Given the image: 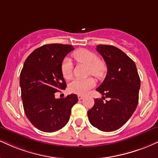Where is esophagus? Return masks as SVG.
Listing matches in <instances>:
<instances>
[{"mask_svg": "<svg viewBox=\"0 0 158 158\" xmlns=\"http://www.w3.org/2000/svg\"><path fill=\"white\" fill-rule=\"evenodd\" d=\"M83 98H84V96H81V95H78V98H79V100H81Z\"/></svg>", "mask_w": 158, "mask_h": 158, "instance_id": "esophagus-1", "label": "esophagus"}]
</instances>
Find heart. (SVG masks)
Masks as SVG:
<instances>
[{
	"label": "heart",
	"instance_id": "obj_1",
	"mask_svg": "<svg viewBox=\"0 0 158 158\" xmlns=\"http://www.w3.org/2000/svg\"><path fill=\"white\" fill-rule=\"evenodd\" d=\"M77 62L88 66V73L96 78H102L105 74L107 67L104 62L98 59V56L92 51L81 48L74 51L72 54ZM63 77L65 79H71L73 75V64L68 59H64L61 65ZM95 86V81L93 78L85 79H75L70 83L69 91L79 95L86 94L91 88Z\"/></svg>",
	"mask_w": 158,
	"mask_h": 158
}]
</instances>
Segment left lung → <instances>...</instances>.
I'll return each instance as SVG.
<instances>
[{
  "label": "left lung",
  "instance_id": "1",
  "mask_svg": "<svg viewBox=\"0 0 158 158\" xmlns=\"http://www.w3.org/2000/svg\"><path fill=\"white\" fill-rule=\"evenodd\" d=\"M96 50L107 68L105 79L96 90L110 100L104 102L96 98L87 115L94 127L103 132H113L124 125L135 110L140 79L134 61L119 48L98 45Z\"/></svg>",
  "mask_w": 158,
  "mask_h": 158
}]
</instances>
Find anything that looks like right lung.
Returning a JSON list of instances; mask_svg holds the SVG:
<instances>
[{"label": "right lung", "instance_id": "1", "mask_svg": "<svg viewBox=\"0 0 158 158\" xmlns=\"http://www.w3.org/2000/svg\"><path fill=\"white\" fill-rule=\"evenodd\" d=\"M73 49L69 45H43L28 56L20 72L25 114L30 122L43 132H56L65 126L71 108L78 102L76 94L55 98V93L66 87L61 65L64 56Z\"/></svg>", "mask_w": 158, "mask_h": 158}]
</instances>
